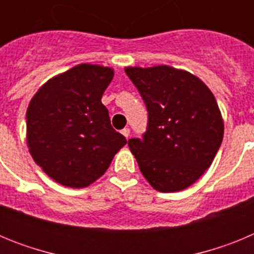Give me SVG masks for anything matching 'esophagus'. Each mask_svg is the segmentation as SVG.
I'll use <instances>...</instances> for the list:
<instances>
[{
	"label": "esophagus",
	"instance_id": "obj_1",
	"mask_svg": "<svg viewBox=\"0 0 254 254\" xmlns=\"http://www.w3.org/2000/svg\"><path fill=\"white\" fill-rule=\"evenodd\" d=\"M121 133H122L126 138H128L129 137V128H123L122 131H121Z\"/></svg>",
	"mask_w": 254,
	"mask_h": 254
}]
</instances>
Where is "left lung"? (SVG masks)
I'll use <instances>...</instances> for the list:
<instances>
[{
  "instance_id": "left-lung-1",
  "label": "left lung",
  "mask_w": 254,
  "mask_h": 254,
  "mask_svg": "<svg viewBox=\"0 0 254 254\" xmlns=\"http://www.w3.org/2000/svg\"><path fill=\"white\" fill-rule=\"evenodd\" d=\"M125 71L147 109L146 132L128 140L142 176L159 192L186 190L210 167L223 141L214 94L198 77L170 66Z\"/></svg>"
}]
</instances>
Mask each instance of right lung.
I'll list each match as a JSON object with an SVG mask.
<instances>
[{
	"mask_svg": "<svg viewBox=\"0 0 254 254\" xmlns=\"http://www.w3.org/2000/svg\"><path fill=\"white\" fill-rule=\"evenodd\" d=\"M114 71L81 64L52 77L26 111V141L47 176L84 188L102 177L127 140L112 127L102 96Z\"/></svg>",
	"mask_w": 254,
	"mask_h": 254,
	"instance_id": "obj_1",
	"label": "right lung"
}]
</instances>
